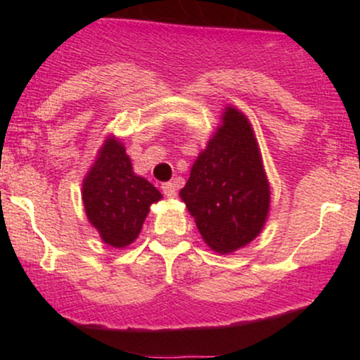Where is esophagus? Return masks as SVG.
Returning <instances> with one entry per match:
<instances>
[{"instance_id": "esophagus-1", "label": "esophagus", "mask_w": 360, "mask_h": 360, "mask_svg": "<svg viewBox=\"0 0 360 360\" xmlns=\"http://www.w3.org/2000/svg\"><path fill=\"white\" fill-rule=\"evenodd\" d=\"M162 193L166 194L167 198H176V194H177L176 183H164L162 184Z\"/></svg>"}]
</instances>
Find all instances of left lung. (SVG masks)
<instances>
[{
  "instance_id": "obj_1",
  "label": "left lung",
  "mask_w": 360,
  "mask_h": 360,
  "mask_svg": "<svg viewBox=\"0 0 360 360\" xmlns=\"http://www.w3.org/2000/svg\"><path fill=\"white\" fill-rule=\"evenodd\" d=\"M179 194L203 240L220 254L260 233L271 191L254 130L240 111L225 110L223 125L198 155Z\"/></svg>"
}]
</instances>
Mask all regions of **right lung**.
I'll use <instances>...</instances> for the list:
<instances>
[{"mask_svg": "<svg viewBox=\"0 0 360 360\" xmlns=\"http://www.w3.org/2000/svg\"><path fill=\"white\" fill-rule=\"evenodd\" d=\"M160 198L157 188L135 174L125 147L115 139L106 140L82 184L86 214L111 247L134 242L150 205Z\"/></svg>", "mask_w": 360, "mask_h": 360, "instance_id": "obj_1", "label": "right lung"}]
</instances>
